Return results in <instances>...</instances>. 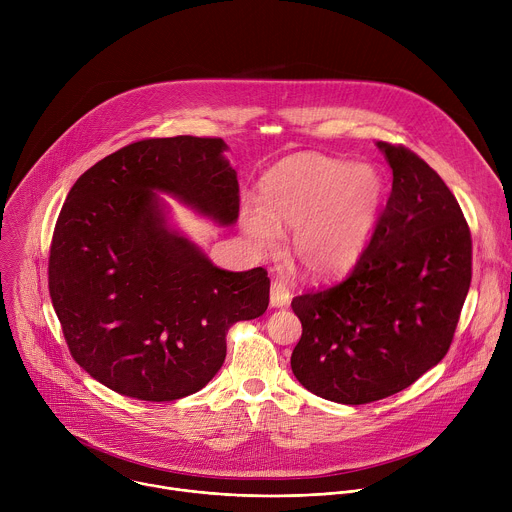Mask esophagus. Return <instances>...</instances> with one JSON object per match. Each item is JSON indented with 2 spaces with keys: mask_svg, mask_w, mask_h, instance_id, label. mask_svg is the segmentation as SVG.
<instances>
[{
  "mask_svg": "<svg viewBox=\"0 0 512 512\" xmlns=\"http://www.w3.org/2000/svg\"><path fill=\"white\" fill-rule=\"evenodd\" d=\"M289 300H291V291H289L287 283H285L283 279L275 277V279L271 281V296H269L271 306H273V308H283V306L289 304Z\"/></svg>",
  "mask_w": 512,
  "mask_h": 512,
  "instance_id": "34e87169",
  "label": "esophagus"
}]
</instances>
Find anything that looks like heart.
I'll list each match as a JSON object with an SVG mask.
<instances>
[{"mask_svg": "<svg viewBox=\"0 0 512 512\" xmlns=\"http://www.w3.org/2000/svg\"><path fill=\"white\" fill-rule=\"evenodd\" d=\"M261 206L243 210V229L259 251H271L279 227L294 229L291 255L316 277L348 269L367 247L385 202L375 166L320 154L277 162L261 180Z\"/></svg>", "mask_w": 512, "mask_h": 512, "instance_id": "1", "label": "heart"}]
</instances>
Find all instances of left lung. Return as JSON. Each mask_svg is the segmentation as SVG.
<instances>
[{"instance_id":"obj_1","label":"left lung","mask_w":512,"mask_h":512,"mask_svg":"<svg viewBox=\"0 0 512 512\" xmlns=\"http://www.w3.org/2000/svg\"><path fill=\"white\" fill-rule=\"evenodd\" d=\"M393 188L377 229L340 283L294 298L302 338L291 371L314 395L362 405L440 362L472 279V237L446 182L417 154L377 141Z\"/></svg>"}]
</instances>
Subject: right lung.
<instances>
[{
	"label": "right lung",
	"mask_w": 512,
	"mask_h": 512,
	"mask_svg": "<svg viewBox=\"0 0 512 512\" xmlns=\"http://www.w3.org/2000/svg\"><path fill=\"white\" fill-rule=\"evenodd\" d=\"M221 137L141 139L70 188L56 221L48 287L68 350L111 391L174 401L223 367L227 332L269 306L263 267L227 271L168 225L158 192L229 227L237 172Z\"/></svg>",
	"instance_id": "add662e5"
}]
</instances>
